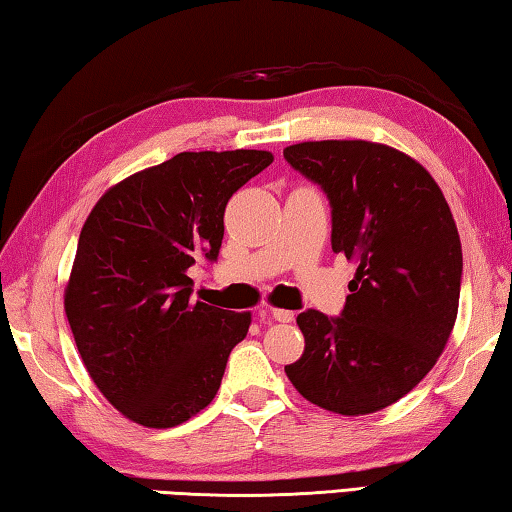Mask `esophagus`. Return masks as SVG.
Listing matches in <instances>:
<instances>
[{"label":"esophagus","instance_id":"esophagus-1","mask_svg":"<svg viewBox=\"0 0 512 512\" xmlns=\"http://www.w3.org/2000/svg\"><path fill=\"white\" fill-rule=\"evenodd\" d=\"M271 316L275 318V320H280V323H291L293 318H296V314H293V311H289V309H271Z\"/></svg>","mask_w":512,"mask_h":512}]
</instances>
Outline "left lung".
<instances>
[{"instance_id":"obj_1","label":"left lung","mask_w":512,"mask_h":512,"mask_svg":"<svg viewBox=\"0 0 512 512\" xmlns=\"http://www.w3.org/2000/svg\"><path fill=\"white\" fill-rule=\"evenodd\" d=\"M284 158L325 189L332 250L357 264L341 318H296L305 352L284 372L320 409L381 411L420 384L454 329L463 250L452 210L431 173L388 144L300 142Z\"/></svg>"}]
</instances>
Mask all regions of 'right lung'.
Masks as SVG:
<instances>
[{
	"instance_id": "obj_1",
	"label": "right lung",
	"mask_w": 512,
	"mask_h": 512,
	"mask_svg": "<svg viewBox=\"0 0 512 512\" xmlns=\"http://www.w3.org/2000/svg\"><path fill=\"white\" fill-rule=\"evenodd\" d=\"M271 151H185L112 185L83 223L65 287L76 348L103 397L169 429L214 400L250 311L192 302L189 266L216 259L230 196Z\"/></svg>"
}]
</instances>
